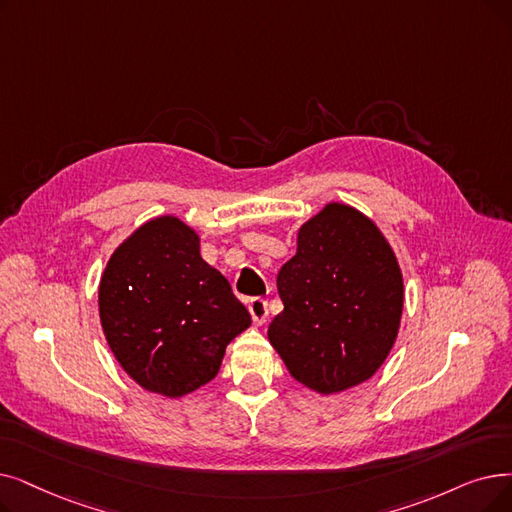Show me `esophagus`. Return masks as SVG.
<instances>
[{
	"label": "esophagus",
	"mask_w": 512,
	"mask_h": 512,
	"mask_svg": "<svg viewBox=\"0 0 512 512\" xmlns=\"http://www.w3.org/2000/svg\"><path fill=\"white\" fill-rule=\"evenodd\" d=\"M249 311H251L253 322H255L257 326H261L265 320H268V301L259 299V297L251 299V301H249Z\"/></svg>",
	"instance_id": "obj_1"
}]
</instances>
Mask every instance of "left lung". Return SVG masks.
I'll return each instance as SVG.
<instances>
[{
    "instance_id": "8db88e82",
    "label": "left lung",
    "mask_w": 512,
    "mask_h": 512,
    "mask_svg": "<svg viewBox=\"0 0 512 512\" xmlns=\"http://www.w3.org/2000/svg\"><path fill=\"white\" fill-rule=\"evenodd\" d=\"M284 309L268 339L295 381L320 395L366 383L395 345L404 278L389 240L345 203L297 230V253L276 278Z\"/></svg>"
}]
</instances>
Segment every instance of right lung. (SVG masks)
<instances>
[{"mask_svg": "<svg viewBox=\"0 0 512 512\" xmlns=\"http://www.w3.org/2000/svg\"><path fill=\"white\" fill-rule=\"evenodd\" d=\"M98 309L121 368L169 399L213 381L230 341L251 326L230 282L201 257V236L175 215L148 219L113 251Z\"/></svg>", "mask_w": 512, "mask_h": 512, "instance_id": "right-lung-1", "label": "right lung"}]
</instances>
